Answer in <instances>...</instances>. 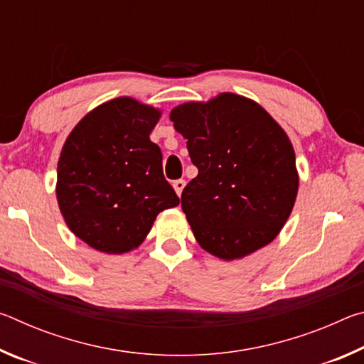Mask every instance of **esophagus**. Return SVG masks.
Segmentation results:
<instances>
[{
	"instance_id": "esophagus-1",
	"label": "esophagus",
	"mask_w": 364,
	"mask_h": 364,
	"mask_svg": "<svg viewBox=\"0 0 364 364\" xmlns=\"http://www.w3.org/2000/svg\"><path fill=\"white\" fill-rule=\"evenodd\" d=\"M184 186H186V181H184V180H176V181H173V188H175L178 196H181Z\"/></svg>"
}]
</instances>
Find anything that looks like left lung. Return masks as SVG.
<instances>
[{
  "instance_id": "8db88e82",
  "label": "left lung",
  "mask_w": 364,
  "mask_h": 364,
  "mask_svg": "<svg viewBox=\"0 0 364 364\" xmlns=\"http://www.w3.org/2000/svg\"><path fill=\"white\" fill-rule=\"evenodd\" d=\"M199 173L181 194L197 242L223 260L252 254L278 236L299 189L295 154L264 109L223 93L170 114Z\"/></svg>"
}]
</instances>
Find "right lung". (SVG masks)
I'll return each instance as SVG.
<instances>
[{"label": "right lung", "instance_id": "obj_1", "mask_svg": "<svg viewBox=\"0 0 364 364\" xmlns=\"http://www.w3.org/2000/svg\"><path fill=\"white\" fill-rule=\"evenodd\" d=\"M160 112L132 97L102 104L73 128L58 164V202L72 232L106 254L144 241L154 220L180 199L165 180L149 134Z\"/></svg>", "mask_w": 364, "mask_h": 364}]
</instances>
